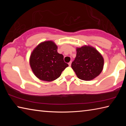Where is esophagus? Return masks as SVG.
<instances>
[{"mask_svg":"<svg viewBox=\"0 0 126 126\" xmlns=\"http://www.w3.org/2000/svg\"><path fill=\"white\" fill-rule=\"evenodd\" d=\"M71 64H72V62H69V63H68V65H69V67L71 65Z\"/></svg>","mask_w":126,"mask_h":126,"instance_id":"1","label":"esophagus"}]
</instances>
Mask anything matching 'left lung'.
Returning <instances> with one entry per match:
<instances>
[{
  "label": "left lung",
  "instance_id": "1",
  "mask_svg": "<svg viewBox=\"0 0 126 126\" xmlns=\"http://www.w3.org/2000/svg\"><path fill=\"white\" fill-rule=\"evenodd\" d=\"M76 51V57L71 67L78 78L91 80L98 76L104 66V59L101 53L89 45L77 48Z\"/></svg>",
  "mask_w": 126,
  "mask_h": 126
}]
</instances>
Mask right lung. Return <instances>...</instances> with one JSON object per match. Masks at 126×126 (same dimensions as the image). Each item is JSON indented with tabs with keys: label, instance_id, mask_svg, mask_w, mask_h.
Listing matches in <instances>:
<instances>
[{
	"label": "right lung",
	"instance_id": "obj_1",
	"mask_svg": "<svg viewBox=\"0 0 126 126\" xmlns=\"http://www.w3.org/2000/svg\"><path fill=\"white\" fill-rule=\"evenodd\" d=\"M58 47L52 40L40 43L34 49L29 58L33 73L39 79L52 82L61 76L68 64L63 55L57 52Z\"/></svg>",
	"mask_w": 126,
	"mask_h": 126
}]
</instances>
